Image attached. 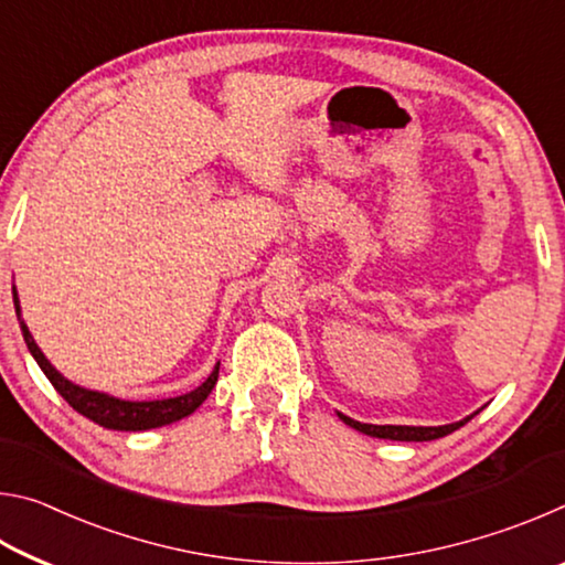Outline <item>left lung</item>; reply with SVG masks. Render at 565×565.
<instances>
[{
	"label": "left lung",
	"instance_id": "obj_1",
	"mask_svg": "<svg viewBox=\"0 0 565 565\" xmlns=\"http://www.w3.org/2000/svg\"><path fill=\"white\" fill-rule=\"evenodd\" d=\"M478 414V411H476ZM476 414H471L463 420H456V424L448 426H374V424H361V420H353L349 416H341V420L356 431L366 434V436H376V438H391V441H434V438H444L448 434H454L456 428H461L463 424H468Z\"/></svg>",
	"mask_w": 565,
	"mask_h": 565
}]
</instances>
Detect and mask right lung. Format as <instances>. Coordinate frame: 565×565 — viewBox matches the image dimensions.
Wrapping results in <instances>:
<instances>
[{
    "label": "right lung",
    "mask_w": 565,
    "mask_h": 565,
    "mask_svg": "<svg viewBox=\"0 0 565 565\" xmlns=\"http://www.w3.org/2000/svg\"><path fill=\"white\" fill-rule=\"evenodd\" d=\"M14 309L19 317V327H22V337L26 341V349L32 351V356L40 363L44 376L52 381V386L60 391L62 398L70 404L74 411H79L82 416H87L94 424L104 428H114V431H147V428H159L167 424H174V420L184 418L204 404V398L212 394L218 379V363L214 366L212 374L204 381L202 386L189 391L184 396L177 398H161V401H121L107 394H99V391H89L66 381L60 371H56L50 361H46L44 353L36 347L30 329L22 321V313H19V299L14 289Z\"/></svg>",
    "instance_id": "right-lung-1"
}]
</instances>
